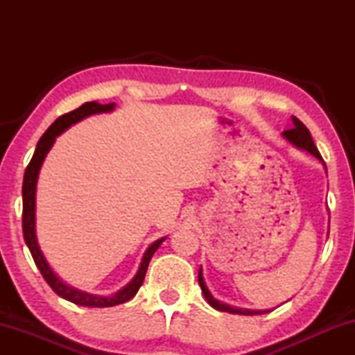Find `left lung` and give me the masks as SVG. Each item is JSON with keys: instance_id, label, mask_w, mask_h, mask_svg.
<instances>
[{"instance_id": "8db88e82", "label": "left lung", "mask_w": 355, "mask_h": 355, "mask_svg": "<svg viewBox=\"0 0 355 355\" xmlns=\"http://www.w3.org/2000/svg\"><path fill=\"white\" fill-rule=\"evenodd\" d=\"M293 119V128L291 130H286L282 133V136L285 137V139L293 144L294 147H297L300 150H305V152H309L315 156V158H318L322 163L324 169L327 171L326 164H324L322 161V156L320 155V152H318V148L315 146L313 139H311V135L309 128L305 127V125L300 122L299 119L296 117H291ZM199 285L202 288V293L203 296H205V299L208 300V304L211 305L213 309L219 310V311H227V313H233V315H264V313H269V310H250V309H239V307H233V305H228V304H222L220 300L214 299L213 294L209 293L208 286L205 284V280H203V274H202V266L199 269Z\"/></svg>"}]
</instances>
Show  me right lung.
<instances>
[{
    "label": "right lung",
    "mask_w": 355,
    "mask_h": 355,
    "mask_svg": "<svg viewBox=\"0 0 355 355\" xmlns=\"http://www.w3.org/2000/svg\"><path fill=\"white\" fill-rule=\"evenodd\" d=\"M114 107H116V103L100 105L97 101H87V103L81 105L78 110L70 111L59 119H56L55 122L51 123V127L45 131L44 136H42L40 141L37 142L35 152L25 171V178H23V189H21L23 236H25L26 245L34 258V263L37 264L40 274L44 275L46 284L51 286V290L55 291L58 296H61L62 299H67L76 305H83V307H114V305L123 304L131 297H135L137 290H139L142 285L144 279H146V272H147L150 260H152L155 252L158 250L161 243L166 239V236L159 238L156 239L153 244L148 245V249L144 252L139 269H137L133 280L125 285L122 290L111 294V296H98V294H91V293L76 290V288L67 285L65 282L59 279V275L55 271H53L50 263L46 261L44 252L40 250V245L37 243V235H35V189H37L39 172H40L42 164H44L46 153L50 152V148L53 147V144H55L56 137L61 133H64L67 128H70L71 125H75L76 122H80V120L86 119L89 116H92V114L111 112L114 111Z\"/></svg>",
    "instance_id": "obj_1"
}]
</instances>
